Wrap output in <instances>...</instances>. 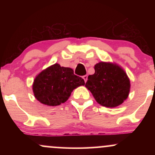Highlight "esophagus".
I'll return each instance as SVG.
<instances>
[{
	"instance_id": "34e87169",
	"label": "esophagus",
	"mask_w": 155,
	"mask_h": 155,
	"mask_svg": "<svg viewBox=\"0 0 155 155\" xmlns=\"http://www.w3.org/2000/svg\"><path fill=\"white\" fill-rule=\"evenodd\" d=\"M87 78H88L87 75H84V76H83V79H84V80L85 82H86L87 80Z\"/></svg>"
}]
</instances>
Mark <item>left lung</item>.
Wrapping results in <instances>:
<instances>
[{"instance_id":"obj_1","label":"left lung","mask_w":155,"mask_h":155,"mask_svg":"<svg viewBox=\"0 0 155 155\" xmlns=\"http://www.w3.org/2000/svg\"><path fill=\"white\" fill-rule=\"evenodd\" d=\"M85 87L99 104L114 108L127 98L130 81L124 69L117 63L100 62L95 64V74L89 75Z\"/></svg>"}]
</instances>
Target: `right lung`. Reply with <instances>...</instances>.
<instances>
[{
  "label": "right lung",
  "instance_id": "1",
  "mask_svg": "<svg viewBox=\"0 0 155 155\" xmlns=\"http://www.w3.org/2000/svg\"><path fill=\"white\" fill-rule=\"evenodd\" d=\"M84 84V79L75 75L72 68L55 63L35 76L33 92L40 103L55 106L66 102L74 89Z\"/></svg>",
  "mask_w": 155,
  "mask_h": 155
}]
</instances>
